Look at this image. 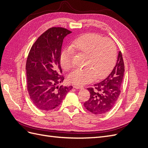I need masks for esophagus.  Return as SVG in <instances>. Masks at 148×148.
<instances>
[{"label":"esophagus","instance_id":"34e87169","mask_svg":"<svg viewBox=\"0 0 148 148\" xmlns=\"http://www.w3.org/2000/svg\"><path fill=\"white\" fill-rule=\"evenodd\" d=\"M73 88H75V89H82L83 88V87L82 86H73Z\"/></svg>","mask_w":148,"mask_h":148}]
</instances>
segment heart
<instances>
[{
    "mask_svg": "<svg viewBox=\"0 0 148 148\" xmlns=\"http://www.w3.org/2000/svg\"><path fill=\"white\" fill-rule=\"evenodd\" d=\"M73 51L86 55L83 69H77L68 76L69 83L82 86L92 82L96 78H104L113 69L117 58V49L114 42L109 38L89 33L76 39L70 48L62 51L60 63L64 70L71 68V57Z\"/></svg>",
    "mask_w": 148,
    "mask_h": 148,
    "instance_id": "heart-1",
    "label": "heart"
}]
</instances>
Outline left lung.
Returning <instances> with one entry per match:
<instances>
[{"label": "left lung", "mask_w": 148, "mask_h": 148, "mask_svg": "<svg viewBox=\"0 0 148 148\" xmlns=\"http://www.w3.org/2000/svg\"><path fill=\"white\" fill-rule=\"evenodd\" d=\"M125 66L122 52L119 51L117 61L114 69L101 82L88 88L90 97L84 106L90 112L100 115L107 113L113 108L121 92Z\"/></svg>", "instance_id": "1"}]
</instances>
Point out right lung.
<instances>
[{
  "label": "right lung",
  "instance_id": "obj_1",
  "mask_svg": "<svg viewBox=\"0 0 148 148\" xmlns=\"http://www.w3.org/2000/svg\"><path fill=\"white\" fill-rule=\"evenodd\" d=\"M71 33L64 28H51L40 36L31 48L26 64L28 91L31 101L40 110L56 108L73 88L58 86L64 79L60 75L62 42Z\"/></svg>",
  "mask_w": 148,
  "mask_h": 148
}]
</instances>
